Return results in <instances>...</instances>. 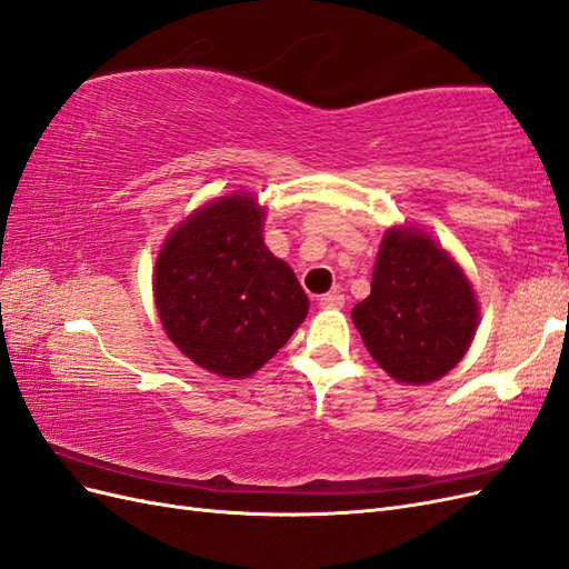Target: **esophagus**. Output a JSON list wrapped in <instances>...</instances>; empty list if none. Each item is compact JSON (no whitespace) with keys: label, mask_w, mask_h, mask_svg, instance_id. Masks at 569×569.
<instances>
[{"label":"esophagus","mask_w":569,"mask_h":569,"mask_svg":"<svg viewBox=\"0 0 569 569\" xmlns=\"http://www.w3.org/2000/svg\"><path fill=\"white\" fill-rule=\"evenodd\" d=\"M318 306L320 308H341L343 306V295H339V291H330V295H322L318 299Z\"/></svg>","instance_id":"obj_1"}]
</instances>
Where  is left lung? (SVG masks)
Wrapping results in <instances>:
<instances>
[{"mask_svg":"<svg viewBox=\"0 0 569 569\" xmlns=\"http://www.w3.org/2000/svg\"><path fill=\"white\" fill-rule=\"evenodd\" d=\"M351 318L377 366L396 382L427 385L468 353L479 308L462 268L432 237L393 228L377 253L370 297Z\"/></svg>","mask_w":569,"mask_h":569,"instance_id":"obj_1","label":"left lung"}]
</instances>
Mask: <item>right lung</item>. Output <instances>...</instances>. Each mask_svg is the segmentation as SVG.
<instances>
[{
  "label": "right lung",
  "instance_id": "1",
  "mask_svg": "<svg viewBox=\"0 0 569 569\" xmlns=\"http://www.w3.org/2000/svg\"><path fill=\"white\" fill-rule=\"evenodd\" d=\"M266 211L249 194L201 206L170 232L153 299L170 341L220 377H249L308 313L295 270L263 242Z\"/></svg>",
  "mask_w": 569,
  "mask_h": 569
}]
</instances>
